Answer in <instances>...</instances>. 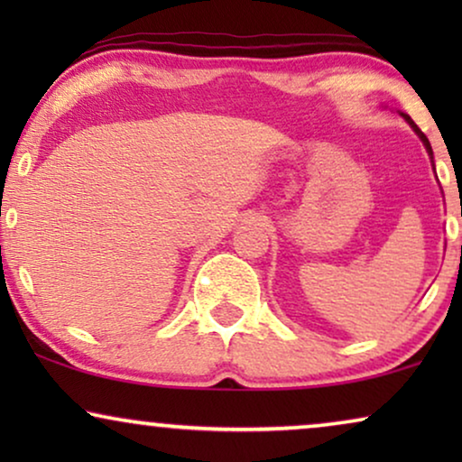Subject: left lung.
<instances>
[{
  "mask_svg": "<svg viewBox=\"0 0 462 462\" xmlns=\"http://www.w3.org/2000/svg\"><path fill=\"white\" fill-rule=\"evenodd\" d=\"M403 119H406V122L410 124V125H412V128H414V132H416V134H419L420 136V141L422 143H425V147H427V151H429V155H431V160H433V149H431V144H429V138L425 136V134H422V132H420V128H419V125H416L414 122H412V119H410L408 116H403Z\"/></svg>",
  "mask_w": 462,
  "mask_h": 462,
  "instance_id": "left-lung-1",
  "label": "left lung"
}]
</instances>
